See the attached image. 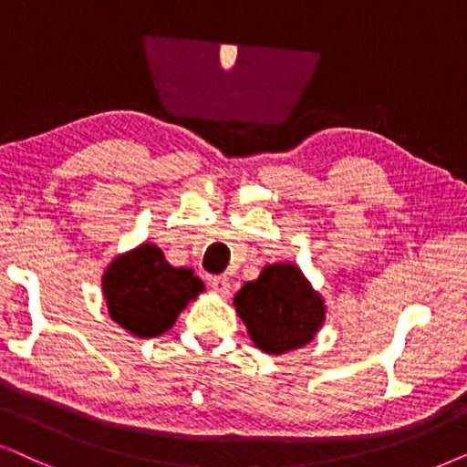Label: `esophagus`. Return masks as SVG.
Wrapping results in <instances>:
<instances>
[{"instance_id": "34e87169", "label": "esophagus", "mask_w": 467, "mask_h": 467, "mask_svg": "<svg viewBox=\"0 0 467 467\" xmlns=\"http://www.w3.org/2000/svg\"><path fill=\"white\" fill-rule=\"evenodd\" d=\"M211 285L220 296H228L230 295V279L226 275H217L211 279Z\"/></svg>"}]
</instances>
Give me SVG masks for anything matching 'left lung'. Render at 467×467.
<instances>
[{
	"label": "left lung",
	"instance_id": "8db88e82",
	"mask_svg": "<svg viewBox=\"0 0 467 467\" xmlns=\"http://www.w3.org/2000/svg\"><path fill=\"white\" fill-rule=\"evenodd\" d=\"M233 303L254 346L275 357L307 346L327 318L325 298L292 263L266 265Z\"/></svg>",
	"mask_w": 467,
	"mask_h": 467
}]
</instances>
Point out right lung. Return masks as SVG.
<instances>
[{"label":"right lung","instance_id":"obj_1","mask_svg":"<svg viewBox=\"0 0 467 467\" xmlns=\"http://www.w3.org/2000/svg\"><path fill=\"white\" fill-rule=\"evenodd\" d=\"M202 290V279L194 271L169 265L164 252L153 244L119 254L102 275L110 320L140 339L169 331Z\"/></svg>","mask_w":467,"mask_h":467}]
</instances>
